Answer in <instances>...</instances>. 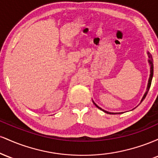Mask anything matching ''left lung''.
Listing matches in <instances>:
<instances>
[{
  "instance_id": "left-lung-1",
  "label": "left lung",
  "mask_w": 158,
  "mask_h": 158,
  "mask_svg": "<svg viewBox=\"0 0 158 158\" xmlns=\"http://www.w3.org/2000/svg\"><path fill=\"white\" fill-rule=\"evenodd\" d=\"M148 63H149V64H150V76H149V79H148V85H147V88H146V93L144 94V95H143V98H142V99H141V102H140V103L143 102V99H144L145 98H146V95H147V94H148V90H149L150 87H151L152 80V77H153V72H154L153 59H152V55H151V54H150L149 52H148ZM93 102H94V104L95 105V106H97L98 108H99V109H100V110H102V111H104V112H105V113H106V114H118V113H111V112H108V111H107V110H103V109H102V108H100V107L98 106L96 104V103L94 102V101H93Z\"/></svg>"
}]
</instances>
